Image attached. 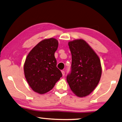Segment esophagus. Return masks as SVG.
I'll list each match as a JSON object with an SVG mask.
<instances>
[{"instance_id": "1", "label": "esophagus", "mask_w": 122, "mask_h": 122, "mask_svg": "<svg viewBox=\"0 0 122 122\" xmlns=\"http://www.w3.org/2000/svg\"><path fill=\"white\" fill-rule=\"evenodd\" d=\"M61 72H62V76H64V75H65V71H61Z\"/></svg>"}]
</instances>
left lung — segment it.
<instances>
[{"instance_id": "8db88e82", "label": "left lung", "mask_w": 122, "mask_h": 122, "mask_svg": "<svg viewBox=\"0 0 122 122\" xmlns=\"http://www.w3.org/2000/svg\"><path fill=\"white\" fill-rule=\"evenodd\" d=\"M71 55V71L66 80L72 92L79 97L90 94L99 82L102 66L98 55L82 39L68 43Z\"/></svg>"}]
</instances>
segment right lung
I'll return each instance as SVG.
<instances>
[{
  "mask_svg": "<svg viewBox=\"0 0 122 122\" xmlns=\"http://www.w3.org/2000/svg\"><path fill=\"white\" fill-rule=\"evenodd\" d=\"M58 45L56 39H45L34 47L26 57L24 75L30 86L36 92L43 94L48 92L62 77L55 57Z\"/></svg>",
  "mask_w": 122,
  "mask_h": 122,
  "instance_id": "1",
  "label": "right lung"
}]
</instances>
